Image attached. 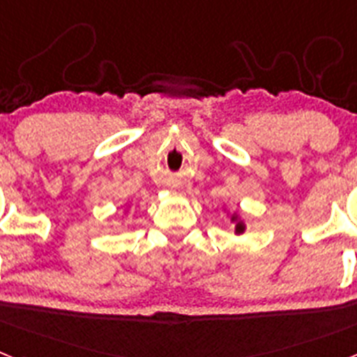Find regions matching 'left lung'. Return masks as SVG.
Instances as JSON below:
<instances>
[{
    "label": "left lung",
    "instance_id": "8db88e82",
    "mask_svg": "<svg viewBox=\"0 0 357 357\" xmlns=\"http://www.w3.org/2000/svg\"><path fill=\"white\" fill-rule=\"evenodd\" d=\"M243 230H245V227H243V223H238V225H236V232H238V234H241Z\"/></svg>",
    "mask_w": 357,
    "mask_h": 357
}]
</instances>
